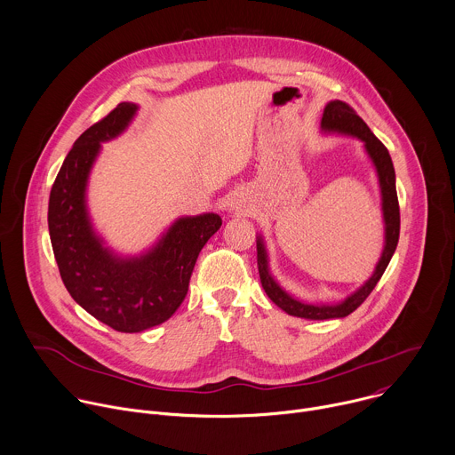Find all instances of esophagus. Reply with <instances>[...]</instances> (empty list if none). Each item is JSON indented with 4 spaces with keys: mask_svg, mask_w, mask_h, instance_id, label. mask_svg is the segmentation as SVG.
Masks as SVG:
<instances>
[{
    "mask_svg": "<svg viewBox=\"0 0 455 455\" xmlns=\"http://www.w3.org/2000/svg\"><path fill=\"white\" fill-rule=\"evenodd\" d=\"M241 204H243V200H241V196H239V194H234V198L230 200V207L237 211V209L241 207Z\"/></svg>",
    "mask_w": 455,
    "mask_h": 455,
    "instance_id": "obj_1",
    "label": "esophagus"
}]
</instances>
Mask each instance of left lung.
Listing matches in <instances>:
<instances>
[{
    "instance_id": "8db88e82",
    "label": "left lung",
    "mask_w": 455,
    "mask_h": 455,
    "mask_svg": "<svg viewBox=\"0 0 455 455\" xmlns=\"http://www.w3.org/2000/svg\"><path fill=\"white\" fill-rule=\"evenodd\" d=\"M320 127L322 132L351 135L363 142V148L376 167V174L379 181L381 211H383V223H385V244H383L379 261L372 275L369 277V281L363 286H360L355 293H351L346 300L339 304H306L299 299H293L290 293H286L272 277L268 268V253H267L263 237L259 235L257 237V268H259V277H261V284L267 295L275 306L284 309L288 315L309 318V320L342 318L353 313L369 297L376 283L381 279L387 265L391 263V257L398 246V237H400V205H398V194H396V174H395L391 155H388L387 148L372 135L369 125L356 115V111L342 100H331L326 108H323Z\"/></svg>"
}]
</instances>
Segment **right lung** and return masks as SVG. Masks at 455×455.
Instances as JSON below:
<instances>
[{"instance_id": "1", "label": "right lung", "mask_w": 455, "mask_h": 455, "mask_svg": "<svg viewBox=\"0 0 455 455\" xmlns=\"http://www.w3.org/2000/svg\"><path fill=\"white\" fill-rule=\"evenodd\" d=\"M137 109L120 102L86 129L64 158L48 202L50 241L64 286L92 316L120 333H140L172 316L202 248L221 227L218 214L180 218L139 257H118L102 244L86 209L88 176L100 142L118 137Z\"/></svg>"}]
</instances>
